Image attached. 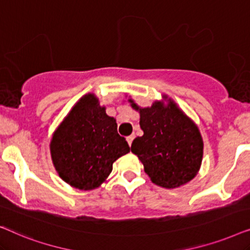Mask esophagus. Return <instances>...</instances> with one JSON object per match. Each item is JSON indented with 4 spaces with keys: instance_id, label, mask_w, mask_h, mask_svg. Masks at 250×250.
I'll return each instance as SVG.
<instances>
[{
    "instance_id": "esophagus-1",
    "label": "esophagus",
    "mask_w": 250,
    "mask_h": 250,
    "mask_svg": "<svg viewBox=\"0 0 250 250\" xmlns=\"http://www.w3.org/2000/svg\"><path fill=\"white\" fill-rule=\"evenodd\" d=\"M133 139H134V135H129V136H127V138H126V141H127L129 146H131V145H132Z\"/></svg>"
}]
</instances>
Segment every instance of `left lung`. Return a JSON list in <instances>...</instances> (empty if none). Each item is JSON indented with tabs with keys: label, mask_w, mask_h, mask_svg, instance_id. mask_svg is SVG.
Segmentation results:
<instances>
[{
	"label": "left lung",
	"mask_w": 250,
	"mask_h": 250,
	"mask_svg": "<svg viewBox=\"0 0 250 250\" xmlns=\"http://www.w3.org/2000/svg\"><path fill=\"white\" fill-rule=\"evenodd\" d=\"M164 99H167L164 95ZM142 136L133 140L131 150L141 160L145 172L155 184L166 189L181 187L193 179L203 160L204 142L197 125L169 99L165 105L156 101L140 108Z\"/></svg>",
	"instance_id": "obj_1"
}]
</instances>
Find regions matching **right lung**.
<instances>
[{
  "label": "right lung",
  "mask_w": 250,
  "mask_h": 250,
  "mask_svg": "<svg viewBox=\"0 0 250 250\" xmlns=\"http://www.w3.org/2000/svg\"><path fill=\"white\" fill-rule=\"evenodd\" d=\"M50 151L64 182L80 190H93L109 176L114 162L129 152V146L118 134L116 119L88 93L53 133Z\"/></svg>",
  "instance_id": "1"
}]
</instances>
